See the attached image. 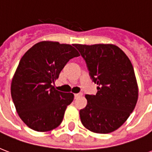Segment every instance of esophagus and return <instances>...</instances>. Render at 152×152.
I'll return each instance as SVG.
<instances>
[{
  "label": "esophagus",
  "instance_id": "34e87169",
  "mask_svg": "<svg viewBox=\"0 0 152 152\" xmlns=\"http://www.w3.org/2000/svg\"><path fill=\"white\" fill-rule=\"evenodd\" d=\"M82 95H83L82 93H77V94H75V99H77L78 97H80V96H82Z\"/></svg>",
  "mask_w": 152,
  "mask_h": 152
}]
</instances>
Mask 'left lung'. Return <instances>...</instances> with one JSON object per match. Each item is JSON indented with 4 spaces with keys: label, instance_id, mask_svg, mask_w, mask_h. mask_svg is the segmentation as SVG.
<instances>
[{
    "label": "left lung",
    "instance_id": "1",
    "mask_svg": "<svg viewBox=\"0 0 152 152\" xmlns=\"http://www.w3.org/2000/svg\"><path fill=\"white\" fill-rule=\"evenodd\" d=\"M88 64L95 95H86L88 105L80 110L81 122L95 133L115 131L130 116L138 99V85L132 64L113 44H74Z\"/></svg>",
    "mask_w": 152,
    "mask_h": 152
}]
</instances>
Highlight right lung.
<instances>
[{"label":"right lung","instance_id":"obj_1","mask_svg":"<svg viewBox=\"0 0 152 152\" xmlns=\"http://www.w3.org/2000/svg\"><path fill=\"white\" fill-rule=\"evenodd\" d=\"M78 56L69 44L42 41L20 59L11 83V95L18 115L30 129L48 132L61 123L74 95L56 90L52 83L67 62Z\"/></svg>","mask_w":152,"mask_h":152}]
</instances>
